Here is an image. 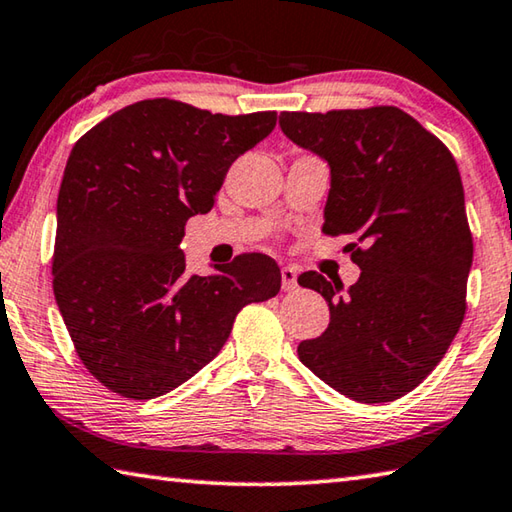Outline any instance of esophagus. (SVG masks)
Listing matches in <instances>:
<instances>
[{"mask_svg":"<svg viewBox=\"0 0 512 512\" xmlns=\"http://www.w3.org/2000/svg\"><path fill=\"white\" fill-rule=\"evenodd\" d=\"M282 288L286 293H291L297 288V268L295 266H284L282 268Z\"/></svg>","mask_w":512,"mask_h":512,"instance_id":"esophagus-1","label":"esophagus"}]
</instances>
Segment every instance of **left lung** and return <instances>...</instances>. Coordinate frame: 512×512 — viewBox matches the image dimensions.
<instances>
[{
    "mask_svg": "<svg viewBox=\"0 0 512 512\" xmlns=\"http://www.w3.org/2000/svg\"><path fill=\"white\" fill-rule=\"evenodd\" d=\"M282 132L331 167L322 232L347 235L358 282L309 271L304 288L329 302L302 365L360 403H387L430 376L466 315L472 232L457 161L439 138L392 105L282 111Z\"/></svg>",
    "mask_w": 512,
    "mask_h": 512,
    "instance_id": "8db88e82",
    "label": "left lung"
}]
</instances>
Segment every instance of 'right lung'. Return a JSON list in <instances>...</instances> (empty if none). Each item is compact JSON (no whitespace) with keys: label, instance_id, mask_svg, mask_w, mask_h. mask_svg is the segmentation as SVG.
I'll return each mask as SVG.
<instances>
[{"label":"right lung","instance_id":"1","mask_svg":"<svg viewBox=\"0 0 512 512\" xmlns=\"http://www.w3.org/2000/svg\"><path fill=\"white\" fill-rule=\"evenodd\" d=\"M275 111L226 116L152 98L73 145L58 194L53 293L82 365L109 392L163 396L217 356L237 313L280 293L262 253L185 275V224L215 206L228 167L273 132Z\"/></svg>","mask_w":512,"mask_h":512}]
</instances>
